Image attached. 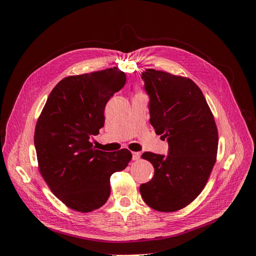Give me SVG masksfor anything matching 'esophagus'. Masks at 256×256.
<instances>
[{"mask_svg": "<svg viewBox=\"0 0 256 256\" xmlns=\"http://www.w3.org/2000/svg\"><path fill=\"white\" fill-rule=\"evenodd\" d=\"M140 157H141V154H140V152H132V159H134V161L140 159Z\"/></svg>", "mask_w": 256, "mask_h": 256, "instance_id": "1", "label": "esophagus"}]
</instances>
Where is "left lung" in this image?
<instances>
[{
    "mask_svg": "<svg viewBox=\"0 0 256 256\" xmlns=\"http://www.w3.org/2000/svg\"><path fill=\"white\" fill-rule=\"evenodd\" d=\"M150 125L168 143V154L145 152L154 174L140 186L144 202L162 212L192 203L203 191L216 161L218 128L202 90L191 79L146 69Z\"/></svg>",
    "mask_w": 256,
    "mask_h": 256,
    "instance_id": "1",
    "label": "left lung"
}]
</instances>
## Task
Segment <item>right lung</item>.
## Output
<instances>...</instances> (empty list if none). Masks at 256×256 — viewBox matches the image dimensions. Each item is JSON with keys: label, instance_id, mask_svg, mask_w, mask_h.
Returning <instances> with one entry per match:
<instances>
[{"label": "right lung", "instance_id": "add662e5", "mask_svg": "<svg viewBox=\"0 0 256 256\" xmlns=\"http://www.w3.org/2000/svg\"><path fill=\"white\" fill-rule=\"evenodd\" d=\"M125 83L118 67L68 76L52 90L37 120L38 170L53 194L72 210L90 212L104 205L111 175L132 158L126 148L102 152L90 141L104 125L106 102Z\"/></svg>", "mask_w": 256, "mask_h": 256}]
</instances>
